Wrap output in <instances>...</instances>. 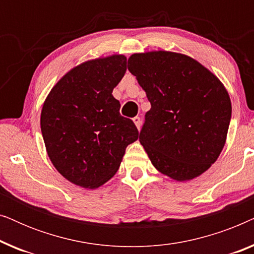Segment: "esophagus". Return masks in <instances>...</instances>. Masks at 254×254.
Here are the masks:
<instances>
[{"instance_id":"1","label":"esophagus","mask_w":254,"mask_h":254,"mask_svg":"<svg viewBox=\"0 0 254 254\" xmlns=\"http://www.w3.org/2000/svg\"><path fill=\"white\" fill-rule=\"evenodd\" d=\"M133 121H134V124L136 125V127L138 128V129H140V127H141V118L140 117H135V118H133Z\"/></svg>"}]
</instances>
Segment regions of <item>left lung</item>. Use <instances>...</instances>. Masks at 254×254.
Returning a JSON list of instances; mask_svg holds the SVG:
<instances>
[{"instance_id": "8db88e82", "label": "left lung", "mask_w": 254, "mask_h": 254, "mask_svg": "<svg viewBox=\"0 0 254 254\" xmlns=\"http://www.w3.org/2000/svg\"><path fill=\"white\" fill-rule=\"evenodd\" d=\"M128 70L151 104L140 142L152 165L178 182L209 169L231 119L230 97L220 79L194 59L164 51L133 54Z\"/></svg>"}]
</instances>
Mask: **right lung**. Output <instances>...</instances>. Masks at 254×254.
<instances>
[{"instance_id": "obj_1", "label": "right lung", "mask_w": 254, "mask_h": 254, "mask_svg": "<svg viewBox=\"0 0 254 254\" xmlns=\"http://www.w3.org/2000/svg\"><path fill=\"white\" fill-rule=\"evenodd\" d=\"M124 55L88 61L52 89L40 127L55 169L75 185L96 189L119 169L128 144L138 138L133 120L120 114L113 89L127 69Z\"/></svg>"}]
</instances>
